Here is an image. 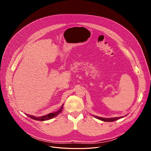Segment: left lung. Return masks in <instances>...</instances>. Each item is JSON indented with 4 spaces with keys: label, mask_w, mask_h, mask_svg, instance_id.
I'll return each mask as SVG.
<instances>
[{
    "label": "left lung",
    "mask_w": 151,
    "mask_h": 151,
    "mask_svg": "<svg viewBox=\"0 0 151 151\" xmlns=\"http://www.w3.org/2000/svg\"><path fill=\"white\" fill-rule=\"evenodd\" d=\"M94 118H97V119H99L101 121H105V122H113V121H116L117 119H119L121 118H124L125 116H120V117H114V118H101V117H99V116H94V115H93ZM126 116V115H125Z\"/></svg>",
    "instance_id": "1"
}]
</instances>
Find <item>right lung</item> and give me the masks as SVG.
<instances>
[{
	"instance_id": "right-lung-1",
	"label": "right lung",
	"mask_w": 151,
	"mask_h": 151,
	"mask_svg": "<svg viewBox=\"0 0 151 151\" xmlns=\"http://www.w3.org/2000/svg\"><path fill=\"white\" fill-rule=\"evenodd\" d=\"M63 105L64 104H62V106H61V107L60 108V109H58L57 111L55 112H52V113H50L49 114H47L46 115L44 116H32V115H30L29 114H26V115L27 116H28L29 118L36 120V121H47V120H49L51 119L55 116H57V115H58L62 111L63 108Z\"/></svg>"
}]
</instances>
